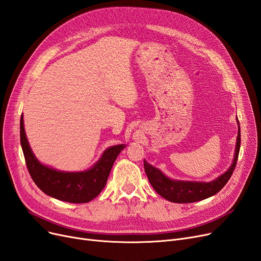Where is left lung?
I'll return each instance as SVG.
<instances>
[{"instance_id":"1","label":"left lung","mask_w":261,"mask_h":261,"mask_svg":"<svg viewBox=\"0 0 261 261\" xmlns=\"http://www.w3.org/2000/svg\"><path fill=\"white\" fill-rule=\"evenodd\" d=\"M240 143L241 134L239 127L234 159L231 166L228 168L227 172L224 173L222 176H220L215 180L211 181V182H191V181L172 180L164 176L160 169L153 167L152 165L147 163L144 160L145 173L147 177H148L149 182L155 190L156 193L169 201L178 203H188L206 199L214 194H217L218 192H220L223 189V187L228 182V180L230 179L237 165V160L240 151Z\"/></svg>"}]
</instances>
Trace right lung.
Returning <instances> with one entry per match:
<instances>
[{
	"label": "right lung",
	"instance_id": "add662e5",
	"mask_svg": "<svg viewBox=\"0 0 261 261\" xmlns=\"http://www.w3.org/2000/svg\"><path fill=\"white\" fill-rule=\"evenodd\" d=\"M20 141L28 171L36 186L47 195L67 202H88L99 195L106 187L108 177L117 155L124 145L108 148L100 160L86 172L65 173L42 165L33 154L23 126V116L20 119Z\"/></svg>",
	"mask_w": 261,
	"mask_h": 261
}]
</instances>
